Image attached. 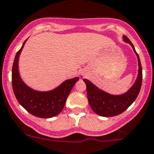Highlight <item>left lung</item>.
I'll return each mask as SVG.
<instances>
[{
	"instance_id": "left-lung-1",
	"label": "left lung",
	"mask_w": 154,
	"mask_h": 154,
	"mask_svg": "<svg viewBox=\"0 0 154 154\" xmlns=\"http://www.w3.org/2000/svg\"><path fill=\"white\" fill-rule=\"evenodd\" d=\"M123 38L125 42L131 45L138 58L139 74L133 86L125 94L113 95L97 88L87 79H83L86 85L87 97L90 106L96 114L103 117L116 116L125 112L135 101L142 86V68L140 59L130 39L126 35H124Z\"/></svg>"
}]
</instances>
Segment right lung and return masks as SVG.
I'll return each instance as SVG.
<instances>
[{"mask_svg": "<svg viewBox=\"0 0 154 154\" xmlns=\"http://www.w3.org/2000/svg\"><path fill=\"white\" fill-rule=\"evenodd\" d=\"M27 41V40H26ZM26 41L17 52L12 70V84L18 103L32 116L49 119L57 116L64 108L67 97L79 77L66 80L54 89L39 91L27 86L18 72V59Z\"/></svg>", "mask_w": 154, "mask_h": 154, "instance_id": "1", "label": "right lung"}]
</instances>
